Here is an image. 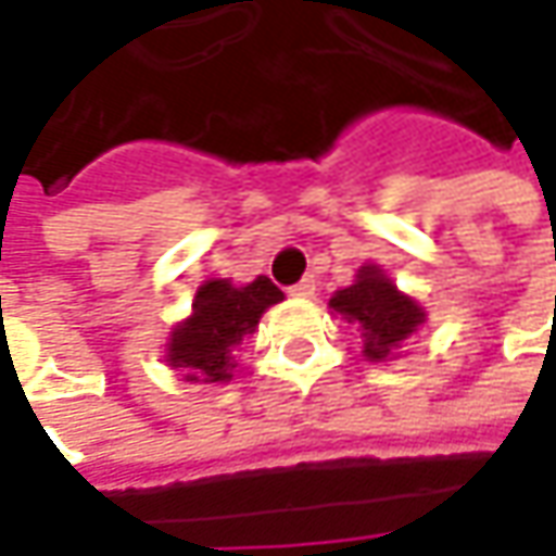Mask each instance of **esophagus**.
<instances>
[{
  "instance_id": "34e87169",
  "label": "esophagus",
  "mask_w": 556,
  "mask_h": 556,
  "mask_svg": "<svg viewBox=\"0 0 556 556\" xmlns=\"http://www.w3.org/2000/svg\"><path fill=\"white\" fill-rule=\"evenodd\" d=\"M293 296H300V300H309L312 293H315V278H303V281H296L293 288H290Z\"/></svg>"
}]
</instances>
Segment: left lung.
Segmentation results:
<instances>
[{"mask_svg": "<svg viewBox=\"0 0 556 556\" xmlns=\"http://www.w3.org/2000/svg\"><path fill=\"white\" fill-rule=\"evenodd\" d=\"M328 306L333 315L355 325V331L362 333L365 362L399 358L405 340H412V333H417V328H424L427 321V309L412 293L395 288L393 278L377 263H365L358 268L353 285L337 290Z\"/></svg>", "mask_w": 556, "mask_h": 556, "instance_id": "left-lung-1", "label": "left lung"}]
</instances>
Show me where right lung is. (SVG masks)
I'll use <instances>...</instances> for the list:
<instances>
[{
  "label": "right lung",
  "instance_id": "right-lung-1",
  "mask_svg": "<svg viewBox=\"0 0 556 556\" xmlns=\"http://www.w3.org/2000/svg\"><path fill=\"white\" fill-rule=\"evenodd\" d=\"M281 300L285 293L266 275L247 285H235L231 278L203 281L188 318L169 328L163 362L179 371L185 383H228L244 337L256 331L263 312Z\"/></svg>",
  "mask_w": 556,
  "mask_h": 556
}]
</instances>
